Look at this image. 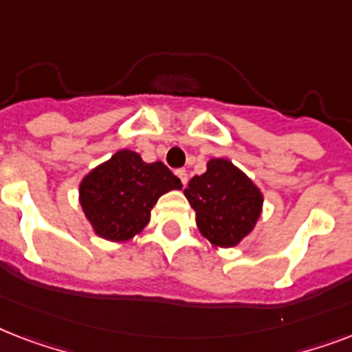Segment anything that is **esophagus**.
<instances>
[{
  "label": "esophagus",
  "instance_id": "1",
  "mask_svg": "<svg viewBox=\"0 0 352 352\" xmlns=\"http://www.w3.org/2000/svg\"><path fill=\"white\" fill-rule=\"evenodd\" d=\"M175 175L179 177V181L182 182V186H186V182H188V173H186V170H177V171H175Z\"/></svg>",
  "mask_w": 352,
  "mask_h": 352
}]
</instances>
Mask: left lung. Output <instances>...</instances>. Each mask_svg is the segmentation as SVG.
<instances>
[{
	"instance_id": "obj_1",
	"label": "left lung",
	"mask_w": 352,
	"mask_h": 352,
	"mask_svg": "<svg viewBox=\"0 0 352 352\" xmlns=\"http://www.w3.org/2000/svg\"><path fill=\"white\" fill-rule=\"evenodd\" d=\"M204 239L217 248H232L254 232L263 212V192L228 159H210L203 175L184 188Z\"/></svg>"
}]
</instances>
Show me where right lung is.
<instances>
[{
  "label": "right lung",
  "mask_w": 352,
  "mask_h": 352,
  "mask_svg": "<svg viewBox=\"0 0 352 352\" xmlns=\"http://www.w3.org/2000/svg\"><path fill=\"white\" fill-rule=\"evenodd\" d=\"M181 188L162 162L148 164L137 151L120 149L80 181L78 201L98 237L126 243L148 225L157 201Z\"/></svg>",
  "instance_id": "1"
}]
</instances>
